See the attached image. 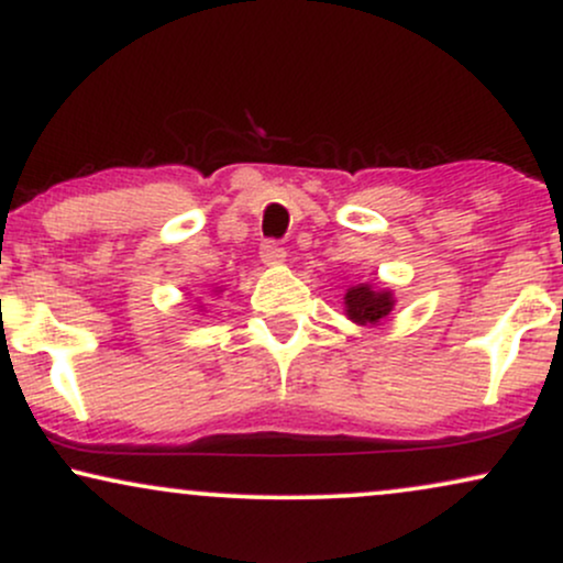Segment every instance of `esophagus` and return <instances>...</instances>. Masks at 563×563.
<instances>
[{
	"label": "esophagus",
	"instance_id": "obj_1",
	"mask_svg": "<svg viewBox=\"0 0 563 563\" xmlns=\"http://www.w3.org/2000/svg\"><path fill=\"white\" fill-rule=\"evenodd\" d=\"M260 254H262V262L269 264V267H275V264L286 262V249H283V245L275 243V241H264L262 249H260Z\"/></svg>",
	"mask_w": 563,
	"mask_h": 563
}]
</instances>
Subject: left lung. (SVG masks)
<instances>
[{
	"label": "left lung",
	"instance_id": "1",
	"mask_svg": "<svg viewBox=\"0 0 563 563\" xmlns=\"http://www.w3.org/2000/svg\"><path fill=\"white\" fill-rule=\"evenodd\" d=\"M346 314L360 325L365 322H378L380 318L391 312V294L389 290H373L371 286L349 288L346 296Z\"/></svg>",
	"mask_w": 563,
	"mask_h": 563
}]
</instances>
